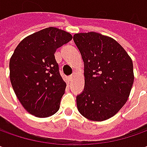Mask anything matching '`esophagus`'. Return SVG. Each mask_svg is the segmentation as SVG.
Here are the masks:
<instances>
[{
    "label": "esophagus",
    "mask_w": 147,
    "mask_h": 147,
    "mask_svg": "<svg viewBox=\"0 0 147 147\" xmlns=\"http://www.w3.org/2000/svg\"><path fill=\"white\" fill-rule=\"evenodd\" d=\"M74 77H75V75H74V74H72L71 76H69V79H70V80H72V79H73Z\"/></svg>",
    "instance_id": "1"
}]
</instances>
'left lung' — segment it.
<instances>
[{
	"instance_id": "1",
	"label": "left lung",
	"mask_w": 147,
	"mask_h": 147,
	"mask_svg": "<svg viewBox=\"0 0 147 147\" xmlns=\"http://www.w3.org/2000/svg\"><path fill=\"white\" fill-rule=\"evenodd\" d=\"M74 41L84 63L85 85L76 97L79 113L103 121L118 113L133 87V61L115 39L95 32L76 33Z\"/></svg>"
}]
</instances>
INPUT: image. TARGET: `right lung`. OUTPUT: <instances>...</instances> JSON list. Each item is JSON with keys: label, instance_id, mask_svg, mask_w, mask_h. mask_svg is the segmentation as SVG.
I'll list each match as a JSON object with an SVG mask.
<instances>
[{"label": "right lung", "instance_id": "obj_1", "mask_svg": "<svg viewBox=\"0 0 147 147\" xmlns=\"http://www.w3.org/2000/svg\"><path fill=\"white\" fill-rule=\"evenodd\" d=\"M72 35L50 27L22 40L9 59V78L14 93L28 113L39 118L59 109L66 83L55 58L56 50Z\"/></svg>", "mask_w": 147, "mask_h": 147}]
</instances>
